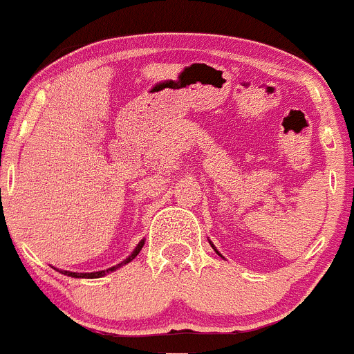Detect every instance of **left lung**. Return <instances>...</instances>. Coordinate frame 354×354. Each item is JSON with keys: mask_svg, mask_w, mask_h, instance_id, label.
Masks as SVG:
<instances>
[{"mask_svg": "<svg viewBox=\"0 0 354 354\" xmlns=\"http://www.w3.org/2000/svg\"><path fill=\"white\" fill-rule=\"evenodd\" d=\"M209 243H211V247H213V249H214V252H216V254H218V256H220V257H223V256H221V254H220V252H218V249H216V247H214V245H213V242H211V240H209ZM223 259H225V257H223Z\"/></svg>", "mask_w": 354, "mask_h": 354, "instance_id": "8db88e82", "label": "left lung"}]
</instances>
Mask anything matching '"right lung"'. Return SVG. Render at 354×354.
<instances>
[{
	"mask_svg": "<svg viewBox=\"0 0 354 354\" xmlns=\"http://www.w3.org/2000/svg\"><path fill=\"white\" fill-rule=\"evenodd\" d=\"M143 245H145V240H141L140 243H138L136 247H134V250L133 252L129 254V256H127L126 259H124L122 262H119V264H115V266H112V268H109V269H104V271H95V272H73V271H59V269H56V271H59V272H63V274H66V276H71V278H86V279H93V278H102V276H105V274H109V272H112V271H115V269H119V268H122V266H126L127 262H131L133 261L134 257L138 256V254H140V250L143 249Z\"/></svg>",
	"mask_w": 354,
	"mask_h": 354,
	"instance_id": "right-lung-1",
	"label": "right lung"
}]
</instances>
